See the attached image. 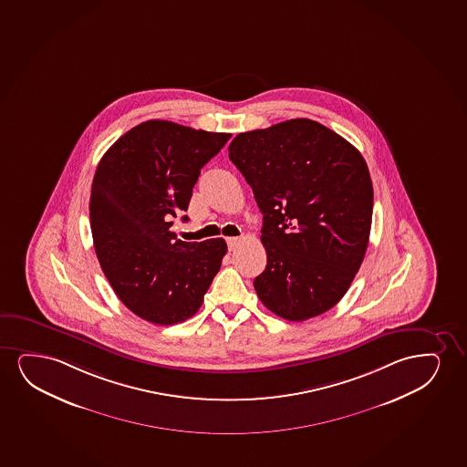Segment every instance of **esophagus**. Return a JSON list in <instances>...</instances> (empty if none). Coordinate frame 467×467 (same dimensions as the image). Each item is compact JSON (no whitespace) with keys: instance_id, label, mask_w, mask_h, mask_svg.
I'll list each match as a JSON object with an SVG mask.
<instances>
[{"instance_id":"esophagus-1","label":"esophagus","mask_w":467,"mask_h":467,"mask_svg":"<svg viewBox=\"0 0 467 467\" xmlns=\"http://www.w3.org/2000/svg\"><path fill=\"white\" fill-rule=\"evenodd\" d=\"M241 243V237H228L226 244H228V249L234 250L237 247V244Z\"/></svg>"}]
</instances>
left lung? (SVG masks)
<instances>
[{"instance_id": "obj_1", "label": "left lung", "mask_w": 467, "mask_h": 467, "mask_svg": "<svg viewBox=\"0 0 467 467\" xmlns=\"http://www.w3.org/2000/svg\"><path fill=\"white\" fill-rule=\"evenodd\" d=\"M228 150L263 213L261 303L290 321L331 309L369 243L374 190L363 155L309 119L237 134Z\"/></svg>"}]
</instances>
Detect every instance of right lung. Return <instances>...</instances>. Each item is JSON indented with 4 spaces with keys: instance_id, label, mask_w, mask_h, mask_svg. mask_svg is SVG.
Segmentation results:
<instances>
[{
    "instance_id": "obj_1",
    "label": "right lung",
    "mask_w": 467,
    "mask_h": 467,
    "mask_svg": "<svg viewBox=\"0 0 467 467\" xmlns=\"http://www.w3.org/2000/svg\"><path fill=\"white\" fill-rule=\"evenodd\" d=\"M230 138L147 120L98 164L90 194L95 252L119 299L142 320L166 327L193 317L222 266V237L185 243L171 226L187 211L201 168Z\"/></svg>"
}]
</instances>
